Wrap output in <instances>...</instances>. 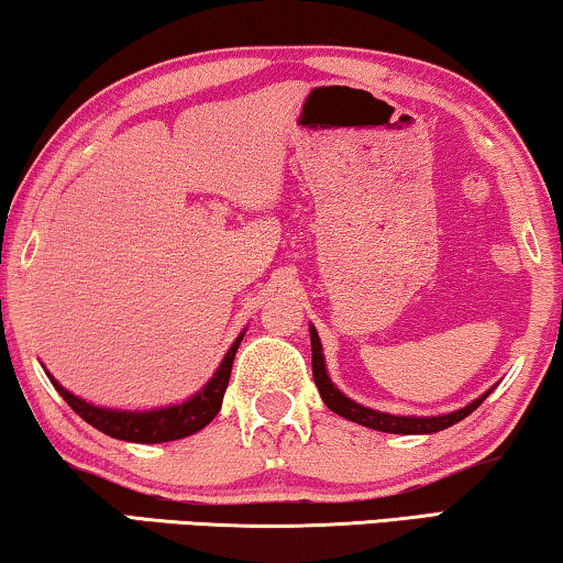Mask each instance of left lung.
<instances>
[{
  "label": "left lung",
  "mask_w": 563,
  "mask_h": 563,
  "mask_svg": "<svg viewBox=\"0 0 563 563\" xmlns=\"http://www.w3.org/2000/svg\"><path fill=\"white\" fill-rule=\"evenodd\" d=\"M309 338H312V376H314V386H317V390H320L322 401L328 404V409L335 411L338 417H345L355 423H363V427H368V429L388 431V434H434V431H442L446 427H452V423L462 421L464 417H470V413L475 411L487 396H490V390H487V394L479 396L477 401H472L470 406H464V409H460V411L444 413V417H394V413L365 409V406L350 401L347 396H342L340 390L332 386V380L328 378V371H324L320 335H317L314 328H309Z\"/></svg>",
  "instance_id": "obj_1"
}]
</instances>
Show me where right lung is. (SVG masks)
I'll list each match as a JSON object with an SVG mask.
<instances>
[{
  "label": "right lung",
  "instance_id": "1",
  "mask_svg": "<svg viewBox=\"0 0 563 563\" xmlns=\"http://www.w3.org/2000/svg\"><path fill=\"white\" fill-rule=\"evenodd\" d=\"M243 335L233 342L231 350H228L221 368L216 371V376L208 380V386L195 394L190 401L167 406V409L157 411H111V409H99V406H91L80 401L78 396H73L65 390L58 380H53V386L58 394L65 398V404L70 406L73 411L78 413L80 419L91 423L103 434L113 439H124V442H136V444H159V442H173V439L190 437L202 427H208L210 421L216 419V413L221 411L223 394L228 388V378H231L233 357L235 350H239Z\"/></svg>",
  "mask_w": 563,
  "mask_h": 563
}]
</instances>
